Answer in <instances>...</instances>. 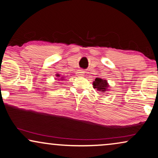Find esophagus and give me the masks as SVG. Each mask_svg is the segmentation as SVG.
I'll list each match as a JSON object with an SVG mask.
<instances>
[{
  "mask_svg": "<svg viewBox=\"0 0 158 158\" xmlns=\"http://www.w3.org/2000/svg\"><path fill=\"white\" fill-rule=\"evenodd\" d=\"M85 74V72L82 70H78V71H77V75L79 76V77H82Z\"/></svg>",
  "mask_w": 158,
  "mask_h": 158,
  "instance_id": "esophagus-1",
  "label": "esophagus"
}]
</instances>
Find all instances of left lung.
Returning <instances> with one entry per match:
<instances>
[{"instance_id": "left-lung-1", "label": "left lung", "mask_w": 158, "mask_h": 158, "mask_svg": "<svg viewBox=\"0 0 158 158\" xmlns=\"http://www.w3.org/2000/svg\"><path fill=\"white\" fill-rule=\"evenodd\" d=\"M93 87L94 89H96L99 92H102L105 93V92L109 90V85L106 79H101V78H96L95 81H93Z\"/></svg>"}]
</instances>
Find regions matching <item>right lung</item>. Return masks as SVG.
<instances>
[{"instance_id": "1", "label": "right lung", "mask_w": 158, "mask_h": 158, "mask_svg": "<svg viewBox=\"0 0 158 158\" xmlns=\"http://www.w3.org/2000/svg\"><path fill=\"white\" fill-rule=\"evenodd\" d=\"M56 77H60V76L59 74H57V75H56ZM60 80H63V78H61Z\"/></svg>"}]
</instances>
